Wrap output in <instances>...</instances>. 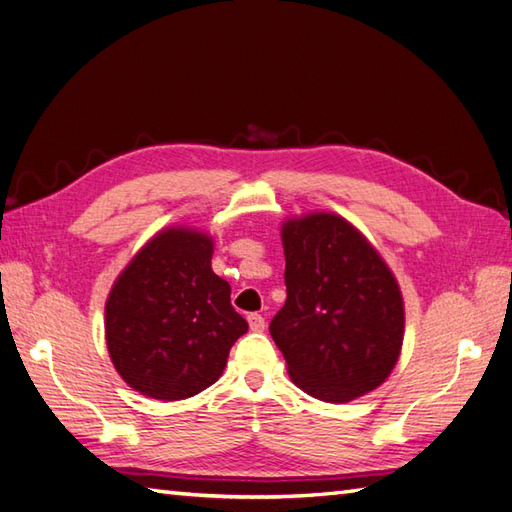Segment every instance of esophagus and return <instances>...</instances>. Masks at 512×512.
<instances>
[{"label":"esophagus","instance_id":"1","mask_svg":"<svg viewBox=\"0 0 512 512\" xmlns=\"http://www.w3.org/2000/svg\"><path fill=\"white\" fill-rule=\"evenodd\" d=\"M248 327H251L253 331H257V334H259V331H264L266 329V320H264V316H261V314H248Z\"/></svg>","mask_w":512,"mask_h":512}]
</instances>
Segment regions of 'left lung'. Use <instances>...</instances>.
<instances>
[{
	"mask_svg": "<svg viewBox=\"0 0 512 512\" xmlns=\"http://www.w3.org/2000/svg\"><path fill=\"white\" fill-rule=\"evenodd\" d=\"M288 299L270 320L292 382L327 403L382 386L395 368L406 312L377 248L338 213L281 224Z\"/></svg>",
	"mask_w": 512,
	"mask_h": 512,
	"instance_id": "8db88e82",
	"label": "left lung"
}]
</instances>
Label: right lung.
I'll return each instance as SVG.
<instances>
[{"label": "right lung", "instance_id": "1", "mask_svg": "<svg viewBox=\"0 0 512 512\" xmlns=\"http://www.w3.org/2000/svg\"><path fill=\"white\" fill-rule=\"evenodd\" d=\"M211 255L209 233L168 227L115 279L104 307L106 347L115 371L141 395H198L218 382L233 342L248 331Z\"/></svg>", "mask_w": 512, "mask_h": 512}]
</instances>
